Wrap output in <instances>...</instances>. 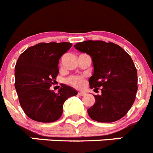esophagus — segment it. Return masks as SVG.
Listing matches in <instances>:
<instances>
[{
  "label": "esophagus",
  "instance_id": "34e87169",
  "mask_svg": "<svg viewBox=\"0 0 153 153\" xmlns=\"http://www.w3.org/2000/svg\"><path fill=\"white\" fill-rule=\"evenodd\" d=\"M78 95H80V96H83V95H85L86 94L85 91H78Z\"/></svg>",
  "mask_w": 153,
  "mask_h": 153
}]
</instances>
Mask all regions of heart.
<instances>
[{
	"label": "heart",
	"instance_id": "obj_1",
	"mask_svg": "<svg viewBox=\"0 0 153 153\" xmlns=\"http://www.w3.org/2000/svg\"><path fill=\"white\" fill-rule=\"evenodd\" d=\"M68 82L75 88H82L84 85V78L81 76H74L68 79Z\"/></svg>",
	"mask_w": 153,
	"mask_h": 153
}]
</instances>
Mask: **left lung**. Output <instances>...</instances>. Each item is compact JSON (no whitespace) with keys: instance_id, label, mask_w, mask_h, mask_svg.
I'll list each match as a JSON object with an SVG mask.
<instances>
[{"instance_id":"8db88e82","label":"left lung","mask_w":153,"mask_h":153,"mask_svg":"<svg viewBox=\"0 0 153 153\" xmlns=\"http://www.w3.org/2000/svg\"><path fill=\"white\" fill-rule=\"evenodd\" d=\"M75 48L91 58L90 88L102 91L100 95H94L95 104L88 109L90 118L99 123L122 119L132 107L138 90L137 71L130 55L118 45L102 41H85Z\"/></svg>"}]
</instances>
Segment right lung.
<instances>
[{"label":"right lung","mask_w":153,"mask_h":153,"mask_svg":"<svg viewBox=\"0 0 153 153\" xmlns=\"http://www.w3.org/2000/svg\"><path fill=\"white\" fill-rule=\"evenodd\" d=\"M72 44L39 43L26 49L16 63L15 89L25 113L40 123H53L63 112V105L78 91L62 85L54 93L50 89L58 75L59 59L71 48Z\"/></svg>","instance_id":"add662e5"}]
</instances>
